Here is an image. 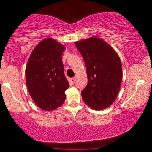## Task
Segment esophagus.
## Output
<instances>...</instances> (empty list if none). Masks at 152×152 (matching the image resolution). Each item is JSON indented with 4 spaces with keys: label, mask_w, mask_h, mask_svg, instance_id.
<instances>
[{
    "label": "esophagus",
    "mask_w": 152,
    "mask_h": 152,
    "mask_svg": "<svg viewBox=\"0 0 152 152\" xmlns=\"http://www.w3.org/2000/svg\"><path fill=\"white\" fill-rule=\"evenodd\" d=\"M70 82H71V83H72V84H74V83H75V77L70 78Z\"/></svg>",
    "instance_id": "obj_1"
}]
</instances>
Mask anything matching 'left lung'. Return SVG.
<instances>
[{"label": "left lung", "instance_id": "8db88e82", "mask_svg": "<svg viewBox=\"0 0 152 152\" xmlns=\"http://www.w3.org/2000/svg\"><path fill=\"white\" fill-rule=\"evenodd\" d=\"M86 67L88 84L81 92L82 99L95 110L110 107L119 93L122 80L119 56L102 39L91 37L75 43Z\"/></svg>", "mask_w": 152, "mask_h": 152}]
</instances>
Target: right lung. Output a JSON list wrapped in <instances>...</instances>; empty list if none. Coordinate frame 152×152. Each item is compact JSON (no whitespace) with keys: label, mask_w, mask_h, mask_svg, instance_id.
<instances>
[{"label":"right lung","mask_w":152,"mask_h":152,"mask_svg":"<svg viewBox=\"0 0 152 152\" xmlns=\"http://www.w3.org/2000/svg\"><path fill=\"white\" fill-rule=\"evenodd\" d=\"M66 48L53 39L39 43L29 58L26 80L32 100L44 111H53L63 104L69 87L62 62Z\"/></svg>","instance_id":"add662e5"}]
</instances>
